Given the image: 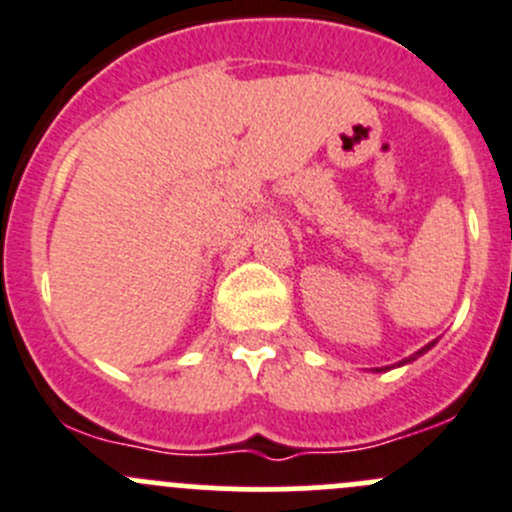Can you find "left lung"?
Instances as JSON below:
<instances>
[{
	"instance_id": "8db88e82",
	"label": "left lung",
	"mask_w": 512,
	"mask_h": 512,
	"mask_svg": "<svg viewBox=\"0 0 512 512\" xmlns=\"http://www.w3.org/2000/svg\"><path fill=\"white\" fill-rule=\"evenodd\" d=\"M425 350H430V345H428V347H423V350H420V352H415V355H413V357H410V360H415V357H418V355H423V352H425ZM405 362H408V360H405ZM400 365H403V362H400Z\"/></svg>"
}]
</instances>
